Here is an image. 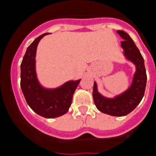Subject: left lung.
<instances>
[{
    "label": "left lung",
    "instance_id": "left-lung-1",
    "mask_svg": "<svg viewBox=\"0 0 156 156\" xmlns=\"http://www.w3.org/2000/svg\"><path fill=\"white\" fill-rule=\"evenodd\" d=\"M116 32L124 40L120 44L125 58L136 66L133 82L128 90L112 98L101 95L98 92L96 82H94L93 98L94 104L99 111L110 116H123L134 110L142 100L146 88L147 74L144 58L132 38L124 31Z\"/></svg>",
    "mask_w": 156,
    "mask_h": 156
}]
</instances>
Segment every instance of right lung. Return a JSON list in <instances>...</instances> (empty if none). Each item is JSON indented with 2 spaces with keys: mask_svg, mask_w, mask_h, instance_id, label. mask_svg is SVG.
<instances>
[{
  "mask_svg": "<svg viewBox=\"0 0 156 156\" xmlns=\"http://www.w3.org/2000/svg\"><path fill=\"white\" fill-rule=\"evenodd\" d=\"M48 34L44 33L36 38L27 48L20 65V87L27 105L34 112L45 118H55L69 110L81 79L68 81L54 89L41 86L36 70V49L40 40Z\"/></svg>",
  "mask_w": 156,
  "mask_h": 156,
  "instance_id": "add662e5",
  "label": "right lung"
}]
</instances>
